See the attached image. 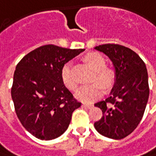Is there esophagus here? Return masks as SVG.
Masks as SVG:
<instances>
[{
    "label": "esophagus",
    "instance_id": "esophagus-1",
    "mask_svg": "<svg viewBox=\"0 0 156 156\" xmlns=\"http://www.w3.org/2000/svg\"><path fill=\"white\" fill-rule=\"evenodd\" d=\"M83 106L84 107V108H92L94 106L92 104H90V103H83Z\"/></svg>",
    "mask_w": 156,
    "mask_h": 156
}]
</instances>
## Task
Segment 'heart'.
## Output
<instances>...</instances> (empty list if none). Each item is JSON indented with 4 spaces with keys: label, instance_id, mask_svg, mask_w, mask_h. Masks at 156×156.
Returning <instances> with one entry per match:
<instances>
[{
    "label": "heart",
    "instance_id": "b5f03b06",
    "mask_svg": "<svg viewBox=\"0 0 156 156\" xmlns=\"http://www.w3.org/2000/svg\"><path fill=\"white\" fill-rule=\"evenodd\" d=\"M86 63L96 72L94 80H98L105 87H110L114 82V73L112 69L106 67L105 59L97 53H90L84 58ZM61 80L68 89L73 90L77 86V82L72 74V62L65 63L61 68ZM103 94V86L100 83L83 85L76 91V97L83 102H93L99 99Z\"/></svg>",
    "mask_w": 156,
    "mask_h": 156
}]
</instances>
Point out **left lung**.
Instances as JSON below:
<instances>
[{
	"instance_id": "left-lung-1",
	"label": "left lung",
	"mask_w": 156,
	"mask_h": 156,
	"mask_svg": "<svg viewBox=\"0 0 156 156\" xmlns=\"http://www.w3.org/2000/svg\"><path fill=\"white\" fill-rule=\"evenodd\" d=\"M113 62L115 81L110 95L95 106L102 117L94 124L101 135L122 139L130 135L144 116L149 96L148 72L139 55L119 44H103L95 48Z\"/></svg>"
}]
</instances>
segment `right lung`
Segmentation results:
<instances>
[{
	"mask_svg": "<svg viewBox=\"0 0 156 156\" xmlns=\"http://www.w3.org/2000/svg\"><path fill=\"white\" fill-rule=\"evenodd\" d=\"M84 49L44 45L23 57L16 66L11 90L18 118L41 140L61 136L81 106L61 80L63 65Z\"/></svg>",
	"mask_w": 156,
	"mask_h": 156,
	"instance_id": "obj_1",
	"label": "right lung"
}]
</instances>
